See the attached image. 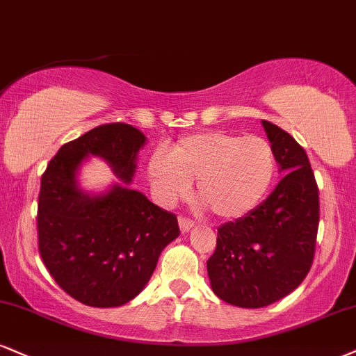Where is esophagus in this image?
I'll return each instance as SVG.
<instances>
[{
  "label": "esophagus",
  "instance_id": "34e87169",
  "mask_svg": "<svg viewBox=\"0 0 356 356\" xmlns=\"http://www.w3.org/2000/svg\"><path fill=\"white\" fill-rule=\"evenodd\" d=\"M178 225H179V229H181V232H188L193 226H195V222H193L191 219L185 218V216H179L178 218Z\"/></svg>",
  "mask_w": 356,
  "mask_h": 356
}]
</instances>
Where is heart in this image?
<instances>
[{"label":"heart","instance_id":"obj_1","mask_svg":"<svg viewBox=\"0 0 356 356\" xmlns=\"http://www.w3.org/2000/svg\"><path fill=\"white\" fill-rule=\"evenodd\" d=\"M148 179L156 200L170 206L196 193L219 218H239L261 201L275 173L272 145L256 135L209 130L181 138L168 153L148 160Z\"/></svg>","mask_w":356,"mask_h":356}]
</instances>
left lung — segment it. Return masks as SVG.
I'll return each instance as SVG.
<instances>
[{
    "label": "left lung",
    "instance_id": "left-lung-1",
    "mask_svg": "<svg viewBox=\"0 0 356 356\" xmlns=\"http://www.w3.org/2000/svg\"><path fill=\"white\" fill-rule=\"evenodd\" d=\"M284 178L257 208L218 227L208 259L213 292L227 304L259 309L296 291L314 262L318 188L307 153L292 135L262 120Z\"/></svg>",
    "mask_w": 356,
    "mask_h": 356
}]
</instances>
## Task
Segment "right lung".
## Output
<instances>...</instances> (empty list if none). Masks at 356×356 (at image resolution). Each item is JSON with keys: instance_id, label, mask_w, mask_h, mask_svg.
Listing matches in <instances>:
<instances>
[{"instance_id": "1", "label": "right lung", "mask_w": 356, "mask_h": 356, "mask_svg": "<svg viewBox=\"0 0 356 356\" xmlns=\"http://www.w3.org/2000/svg\"><path fill=\"white\" fill-rule=\"evenodd\" d=\"M147 137L129 124H107L63 145L41 178L39 254L57 285L84 305L120 307L143 291L158 257L179 236L173 213L129 185ZM99 156L121 178L90 195L78 186L86 157Z\"/></svg>"}]
</instances>
